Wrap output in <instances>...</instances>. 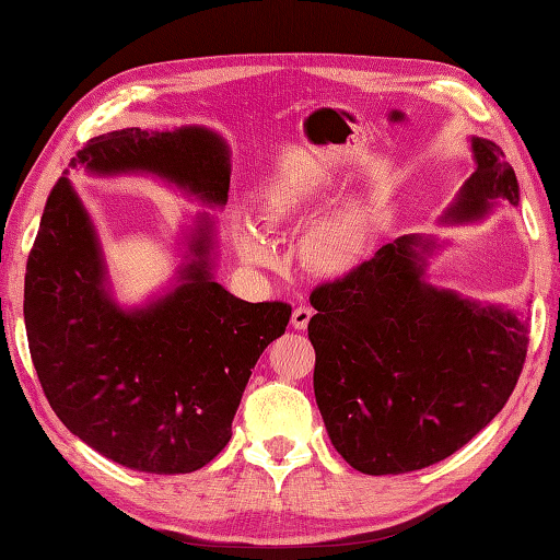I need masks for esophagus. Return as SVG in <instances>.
<instances>
[{
    "label": "esophagus",
    "instance_id": "34e87169",
    "mask_svg": "<svg viewBox=\"0 0 560 560\" xmlns=\"http://www.w3.org/2000/svg\"><path fill=\"white\" fill-rule=\"evenodd\" d=\"M313 317V311L308 308V305H299V308H293V315H291V325L295 327V330H305L311 323Z\"/></svg>",
    "mask_w": 560,
    "mask_h": 560
}]
</instances>
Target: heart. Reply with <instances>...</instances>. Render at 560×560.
Segmentation results:
<instances>
[{"label": "heart", "mask_w": 560, "mask_h": 560, "mask_svg": "<svg viewBox=\"0 0 560 560\" xmlns=\"http://www.w3.org/2000/svg\"><path fill=\"white\" fill-rule=\"evenodd\" d=\"M330 199L323 184H277L261 196L259 221L267 230L299 225L320 211ZM237 252L252 267L277 265V249L252 225H240L235 233ZM371 252V221L366 208L352 201L339 206L311 225L301 243V259L320 277H349L364 265Z\"/></svg>", "instance_id": "b5f03b06"}]
</instances>
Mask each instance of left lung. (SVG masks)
I'll return each instance as SVG.
<instances>
[{"label":"left lung","mask_w":560,"mask_h":560,"mask_svg":"<svg viewBox=\"0 0 560 560\" xmlns=\"http://www.w3.org/2000/svg\"><path fill=\"white\" fill-rule=\"evenodd\" d=\"M476 172L440 218L483 221L520 184L492 140L470 138ZM442 243L402 235L354 273L311 293L315 402L345 462L369 476L420 470L468 444L505 408L529 345L527 320L427 281Z\"/></svg>","instance_id":"8db88e82"}]
</instances>
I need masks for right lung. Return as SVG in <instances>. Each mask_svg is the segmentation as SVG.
I'll return each instance as SVG.
<instances>
[{
	"label": "right lung",
	"mask_w": 560,
	"mask_h": 560,
	"mask_svg": "<svg viewBox=\"0 0 560 560\" xmlns=\"http://www.w3.org/2000/svg\"><path fill=\"white\" fill-rule=\"evenodd\" d=\"M94 177L152 174L223 208L230 148L206 126L124 128L72 158ZM167 291L124 308L92 215L68 172L52 186L28 255L24 320L43 393L68 430L142 474H191L223 452L259 354L291 305L247 303L213 279L215 221L199 213Z\"/></svg>",
	"instance_id": "obj_1"
}]
</instances>
